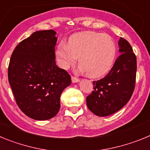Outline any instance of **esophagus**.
Wrapping results in <instances>:
<instances>
[{
  "label": "esophagus",
  "mask_w": 150,
  "mask_h": 150,
  "mask_svg": "<svg viewBox=\"0 0 150 150\" xmlns=\"http://www.w3.org/2000/svg\"><path fill=\"white\" fill-rule=\"evenodd\" d=\"M71 80H72V83H78L79 81V79L78 78L75 77V76H71Z\"/></svg>",
  "instance_id": "34e87169"
}]
</instances>
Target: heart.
<instances>
[{
	"label": "heart",
	"mask_w": 150,
	"mask_h": 150,
	"mask_svg": "<svg viewBox=\"0 0 150 150\" xmlns=\"http://www.w3.org/2000/svg\"><path fill=\"white\" fill-rule=\"evenodd\" d=\"M116 56V46L110 35L86 31L74 34L68 43L61 42L55 50L58 64L67 70L79 57V70L90 77L104 76L112 67Z\"/></svg>",
	"instance_id": "b5f03b06"
}]
</instances>
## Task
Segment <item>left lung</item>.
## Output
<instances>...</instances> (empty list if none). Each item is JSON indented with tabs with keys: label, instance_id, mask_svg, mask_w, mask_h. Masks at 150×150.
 <instances>
[{
	"label": "left lung",
	"instance_id": "8db88e82",
	"mask_svg": "<svg viewBox=\"0 0 150 150\" xmlns=\"http://www.w3.org/2000/svg\"><path fill=\"white\" fill-rule=\"evenodd\" d=\"M118 43L121 55L105 77L93 82V91L86 98L87 107L96 116H107L120 110L134 89L136 55L126 40L121 38Z\"/></svg>",
	"mask_w": 150,
	"mask_h": 150
}]
</instances>
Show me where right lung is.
Instances as JSON below:
<instances>
[{"instance_id":"1","label":"right lung","mask_w":150,"mask_h":150,"mask_svg":"<svg viewBox=\"0 0 150 150\" xmlns=\"http://www.w3.org/2000/svg\"><path fill=\"white\" fill-rule=\"evenodd\" d=\"M56 32L38 30L18 43L11 55L8 79L17 105L35 120L52 119L60 96L71 83L70 74L55 63Z\"/></svg>"}]
</instances>
